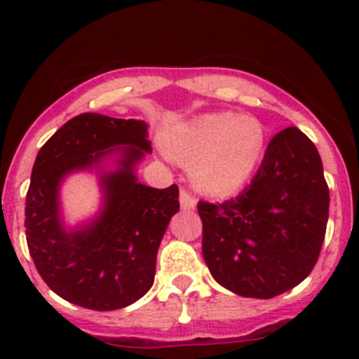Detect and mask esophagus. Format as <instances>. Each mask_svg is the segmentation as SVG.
I'll list each match as a JSON object with an SVG mask.
<instances>
[{
	"label": "esophagus",
	"mask_w": 359,
	"mask_h": 359,
	"mask_svg": "<svg viewBox=\"0 0 359 359\" xmlns=\"http://www.w3.org/2000/svg\"><path fill=\"white\" fill-rule=\"evenodd\" d=\"M180 205H182L183 210H194V208H196V198L190 194L189 190L183 189L182 192H180Z\"/></svg>",
	"instance_id": "34e87169"
}]
</instances>
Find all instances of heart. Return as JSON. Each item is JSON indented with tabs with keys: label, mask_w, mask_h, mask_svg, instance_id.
Returning <instances> with one entry per match:
<instances>
[{
	"label": "heart",
	"mask_w": 359,
	"mask_h": 359,
	"mask_svg": "<svg viewBox=\"0 0 359 359\" xmlns=\"http://www.w3.org/2000/svg\"><path fill=\"white\" fill-rule=\"evenodd\" d=\"M165 149L190 167L196 189L230 196L248 182L266 149L264 126L230 111L207 113L177 123L165 136Z\"/></svg>",
	"instance_id": "obj_1"
}]
</instances>
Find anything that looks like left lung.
<instances>
[{
	"label": "left lung",
	"mask_w": 359,
	"mask_h": 359,
	"mask_svg": "<svg viewBox=\"0 0 359 359\" xmlns=\"http://www.w3.org/2000/svg\"><path fill=\"white\" fill-rule=\"evenodd\" d=\"M203 257L241 297L273 298L313 271L329 219V187L315 144L297 128L271 138L252 183L224 203L199 201Z\"/></svg>",
	"instance_id": "1"
}]
</instances>
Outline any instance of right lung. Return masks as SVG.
<instances>
[{"label":"right lung","mask_w":359,"mask_h":359,"mask_svg":"<svg viewBox=\"0 0 359 359\" xmlns=\"http://www.w3.org/2000/svg\"><path fill=\"white\" fill-rule=\"evenodd\" d=\"M151 151L144 120L82 113L37 152L25 207L28 252L50 290L68 302L115 311L151 290L161 237L180 210L177 185L152 189L136 180V163ZM115 151L117 170L101 177L103 210L68 232L58 212L60 182Z\"/></svg>","instance_id":"add662e5"}]
</instances>
